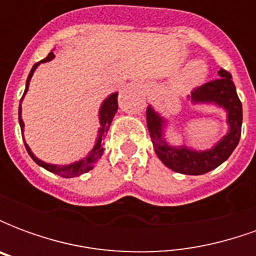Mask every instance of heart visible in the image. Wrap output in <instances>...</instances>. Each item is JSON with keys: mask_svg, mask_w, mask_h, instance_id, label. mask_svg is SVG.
<instances>
[{"mask_svg": "<svg viewBox=\"0 0 256 256\" xmlns=\"http://www.w3.org/2000/svg\"><path fill=\"white\" fill-rule=\"evenodd\" d=\"M206 74H207V70L203 63L190 64L181 76V84L184 88H193V86L203 82Z\"/></svg>", "mask_w": 256, "mask_h": 256, "instance_id": "obj_1", "label": "heart"}]
</instances>
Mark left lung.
I'll return each mask as SVG.
<instances>
[{
    "label": "left lung",
    "instance_id": "1",
    "mask_svg": "<svg viewBox=\"0 0 256 256\" xmlns=\"http://www.w3.org/2000/svg\"><path fill=\"white\" fill-rule=\"evenodd\" d=\"M218 75L220 78L196 86L192 92V100L194 102H216L228 111V123L230 130L212 150L196 152L188 148H172L167 145L162 134L163 119L150 106L146 110V124L156 155L174 172L188 176L206 174L222 164L238 144L242 123V101L237 96L230 74L220 68Z\"/></svg>",
    "mask_w": 256,
    "mask_h": 256
}]
</instances>
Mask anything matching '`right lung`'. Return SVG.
I'll list each match as a JSON object with an SVG mask.
<instances>
[{
  "label": "right lung",
  "mask_w": 256,
  "mask_h": 256,
  "mask_svg": "<svg viewBox=\"0 0 256 256\" xmlns=\"http://www.w3.org/2000/svg\"><path fill=\"white\" fill-rule=\"evenodd\" d=\"M54 58V54L53 52H50L48 54L46 58L41 60L40 63H45V62H49V60H52ZM36 63L31 68L30 74H28V78H27V84H26V90H24V94L27 89H28V82H30L31 76H32V74L36 71V68L38 67V64ZM23 94V96H24ZM23 98V97H22ZM118 111V93H114L111 94L108 98H106L104 102H102V106H101L100 110V123H101V128L100 132H98V138H97V142H96V146L93 148V150L90 152V155L84 159V160L76 162V163H72V164H68V166H63V167H58L56 164H48L45 162L40 160V159H36V156L32 155V152L28 148V145L26 144V150L28 152V155L32 158V160L36 162V164H40L44 168H46L48 172H54V174H58V176H62L64 178H71V177H76V176H80V174H84V172H88L89 170H92L94 164L98 162V159L102 155V152H104V148H102V142H104V136L106 133L110 130V126H111V122L114 116H115V114ZM20 114H22V106H19V123H20V128L23 130L24 128V123L22 120V116H20Z\"/></svg>",
  "instance_id": "obj_1"
}]
</instances>
